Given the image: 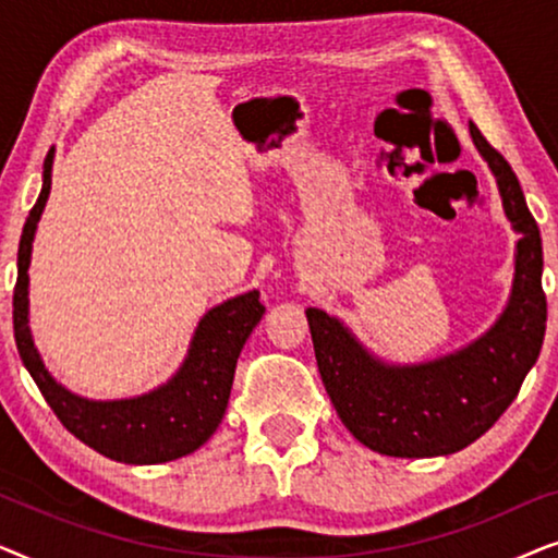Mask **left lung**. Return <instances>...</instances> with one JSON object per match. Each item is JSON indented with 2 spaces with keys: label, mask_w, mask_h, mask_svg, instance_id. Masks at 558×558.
Returning <instances> with one entry per match:
<instances>
[{
  "label": "left lung",
  "mask_w": 558,
  "mask_h": 558,
  "mask_svg": "<svg viewBox=\"0 0 558 558\" xmlns=\"http://www.w3.org/2000/svg\"><path fill=\"white\" fill-rule=\"evenodd\" d=\"M472 142L485 157L513 231L515 277L508 307L483 338L437 361L388 365L371 355L340 319L310 307L307 323L325 391L350 434L388 457L460 452L498 422L521 391L544 345V248L521 182L475 124Z\"/></svg>",
  "instance_id": "obj_1"
}]
</instances>
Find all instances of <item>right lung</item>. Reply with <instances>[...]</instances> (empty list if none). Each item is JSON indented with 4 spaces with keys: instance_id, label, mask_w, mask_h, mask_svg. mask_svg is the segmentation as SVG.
<instances>
[{
    "instance_id": "right-lung-1",
    "label": "right lung",
    "mask_w": 558,
    "mask_h": 558,
    "mask_svg": "<svg viewBox=\"0 0 558 558\" xmlns=\"http://www.w3.org/2000/svg\"><path fill=\"white\" fill-rule=\"evenodd\" d=\"M50 178L52 149L45 157L40 197L25 220L17 251L12 319L22 363L60 424L98 454L126 464H157L195 452L213 437L226 414L235 361L266 310L258 292L239 294L213 307L197 325L185 363L155 391L121 401H88L71 393L45 368L27 327L29 254L37 220L50 195Z\"/></svg>"
}]
</instances>
